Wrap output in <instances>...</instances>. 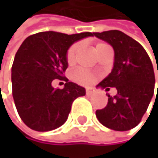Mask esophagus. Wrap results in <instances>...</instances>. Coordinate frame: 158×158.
I'll return each mask as SVG.
<instances>
[{
  "mask_svg": "<svg viewBox=\"0 0 158 158\" xmlns=\"http://www.w3.org/2000/svg\"><path fill=\"white\" fill-rule=\"evenodd\" d=\"M94 93V89H92V88H87L86 89V95L87 96H91Z\"/></svg>",
  "mask_w": 158,
  "mask_h": 158,
  "instance_id": "esophagus-1",
  "label": "esophagus"
}]
</instances>
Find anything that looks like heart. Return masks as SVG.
I'll return each mask as SVG.
<instances>
[{
	"label": "heart",
	"mask_w": 158,
	"mask_h": 158,
	"mask_svg": "<svg viewBox=\"0 0 158 158\" xmlns=\"http://www.w3.org/2000/svg\"><path fill=\"white\" fill-rule=\"evenodd\" d=\"M106 44H103V42H99V44H97V48L104 45ZM82 46L81 42H76V44H72L68 51L67 54H66V60H67L68 63H73L75 61L76 56H77V53L78 52ZM73 78L74 81H77V83L82 84V85H90L92 84L95 81V76L89 72L88 70L84 69V68H77L73 72Z\"/></svg>",
	"instance_id": "1"
}]
</instances>
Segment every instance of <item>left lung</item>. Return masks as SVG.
<instances>
[{
  "label": "left lung",
  "instance_id": "obj_1",
  "mask_svg": "<svg viewBox=\"0 0 158 158\" xmlns=\"http://www.w3.org/2000/svg\"><path fill=\"white\" fill-rule=\"evenodd\" d=\"M94 35L107 41L114 51V68L98 86L106 88V91L114 87L118 91L113 98L106 94L107 105L97 110L96 116L109 129L131 130L141 121L154 96L153 64L142 45L121 31L110 30Z\"/></svg>",
  "mask_w": 158,
  "mask_h": 158
}]
</instances>
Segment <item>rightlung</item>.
Returning a JSON list of instances; mask_svg holds the SVG:
<instances>
[{
    "label": "right lung",
    "mask_w": 158,
    "mask_h": 158,
    "mask_svg": "<svg viewBox=\"0 0 158 158\" xmlns=\"http://www.w3.org/2000/svg\"><path fill=\"white\" fill-rule=\"evenodd\" d=\"M94 33L67 35L46 31L27 37L17 51L12 65V95L20 118L30 129L47 132L60 127L68 118L73 101L85 89L64 77L66 54L75 41ZM65 81L63 89L52 81Z\"/></svg>",
    "instance_id": "right-lung-1"
}]
</instances>
